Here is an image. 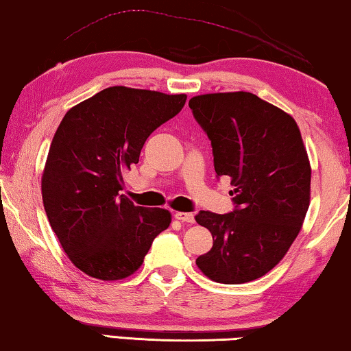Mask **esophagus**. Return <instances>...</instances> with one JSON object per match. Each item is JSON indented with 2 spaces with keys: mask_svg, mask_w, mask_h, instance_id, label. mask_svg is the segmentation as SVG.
Here are the masks:
<instances>
[{
  "mask_svg": "<svg viewBox=\"0 0 351 351\" xmlns=\"http://www.w3.org/2000/svg\"><path fill=\"white\" fill-rule=\"evenodd\" d=\"M174 217L180 222H186V223H193L195 222V215L191 213H176Z\"/></svg>",
  "mask_w": 351,
  "mask_h": 351,
  "instance_id": "esophagus-1",
  "label": "esophagus"
}]
</instances>
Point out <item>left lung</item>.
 <instances>
[{"mask_svg":"<svg viewBox=\"0 0 351 351\" xmlns=\"http://www.w3.org/2000/svg\"><path fill=\"white\" fill-rule=\"evenodd\" d=\"M189 105L213 145L217 177L234 186L233 213L195 217L214 239L196 265L223 285L254 281L286 256L308 210L311 167L299 126L243 90L196 95Z\"/></svg>","mask_w":351,"mask_h":351,"instance_id":"obj_1","label":"left lung"}]
</instances>
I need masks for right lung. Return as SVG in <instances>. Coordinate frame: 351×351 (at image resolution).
Wrapping results in <instances>:
<instances>
[{
    "mask_svg": "<svg viewBox=\"0 0 351 351\" xmlns=\"http://www.w3.org/2000/svg\"><path fill=\"white\" fill-rule=\"evenodd\" d=\"M185 94L113 86L65 113L41 177L43 204L73 265L102 281L131 276L171 213L134 206L123 172L137 165L143 143L184 108Z\"/></svg>",
    "mask_w": 351,
    "mask_h": 351,
    "instance_id": "add662e5",
    "label": "right lung"
}]
</instances>
